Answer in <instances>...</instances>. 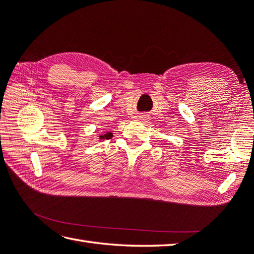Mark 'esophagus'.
Masks as SVG:
<instances>
[{"label": "esophagus", "mask_w": 254, "mask_h": 254, "mask_svg": "<svg viewBox=\"0 0 254 254\" xmlns=\"http://www.w3.org/2000/svg\"><path fill=\"white\" fill-rule=\"evenodd\" d=\"M138 119H140V120L141 121H143V122H145L146 120H147V117H145V116H141L140 118H138Z\"/></svg>", "instance_id": "esophagus-1"}]
</instances>
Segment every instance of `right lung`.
I'll list each match as a JSON object with an SVG mask.
<instances>
[{
  "mask_svg": "<svg viewBox=\"0 0 254 254\" xmlns=\"http://www.w3.org/2000/svg\"><path fill=\"white\" fill-rule=\"evenodd\" d=\"M113 136V134L111 132H106L104 134H99L98 135V140L99 142H102L104 140H109V138H111Z\"/></svg>",
  "mask_w": 254,
  "mask_h": 254,
  "instance_id": "right-lung-1",
  "label": "right lung"
}]
</instances>
